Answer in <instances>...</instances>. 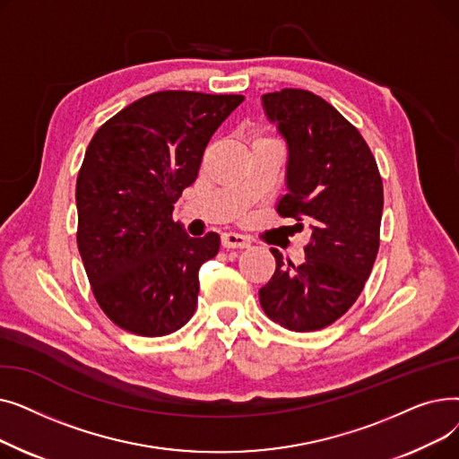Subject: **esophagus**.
I'll use <instances>...</instances> for the list:
<instances>
[{
    "label": "esophagus",
    "instance_id": "esophagus-1",
    "mask_svg": "<svg viewBox=\"0 0 459 459\" xmlns=\"http://www.w3.org/2000/svg\"><path fill=\"white\" fill-rule=\"evenodd\" d=\"M221 246L225 249H246L251 246L249 238L242 236V234H236V232H225L221 236Z\"/></svg>",
    "mask_w": 459,
    "mask_h": 459
}]
</instances>
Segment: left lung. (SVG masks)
Listing matches in <instances>:
<instances>
[{
    "instance_id": "8db88e82",
    "label": "left lung",
    "mask_w": 459,
    "mask_h": 459,
    "mask_svg": "<svg viewBox=\"0 0 459 459\" xmlns=\"http://www.w3.org/2000/svg\"><path fill=\"white\" fill-rule=\"evenodd\" d=\"M262 106L288 144L277 212L310 232L299 266L277 249L275 273L258 290L266 316L290 331H318L346 315L363 292L379 249L383 184L359 130L320 96L282 89Z\"/></svg>"
}]
</instances>
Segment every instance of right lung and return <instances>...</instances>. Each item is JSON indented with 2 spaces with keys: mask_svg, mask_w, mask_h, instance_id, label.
<instances>
[{
  "mask_svg": "<svg viewBox=\"0 0 459 459\" xmlns=\"http://www.w3.org/2000/svg\"><path fill=\"white\" fill-rule=\"evenodd\" d=\"M242 94L160 91L96 132L76 182L78 249L106 316L141 336H163L197 308L199 268L220 236L189 238L173 221L206 144Z\"/></svg>",
  "mask_w": 459,
  "mask_h": 459,
  "instance_id": "add662e5",
  "label": "right lung"
}]
</instances>
